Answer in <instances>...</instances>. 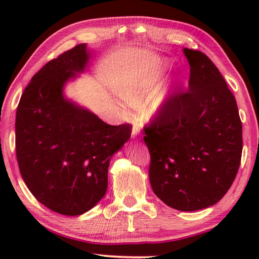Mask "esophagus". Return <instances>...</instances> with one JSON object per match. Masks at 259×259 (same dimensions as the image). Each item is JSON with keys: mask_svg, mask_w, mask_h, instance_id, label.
<instances>
[{"mask_svg": "<svg viewBox=\"0 0 259 259\" xmlns=\"http://www.w3.org/2000/svg\"><path fill=\"white\" fill-rule=\"evenodd\" d=\"M131 138L133 139L140 138V129L138 128V126H134L133 133H131Z\"/></svg>", "mask_w": 259, "mask_h": 259, "instance_id": "1", "label": "esophagus"}]
</instances>
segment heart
<instances>
[{"label":"heart","mask_w":259,"mask_h":259,"mask_svg":"<svg viewBox=\"0 0 259 259\" xmlns=\"http://www.w3.org/2000/svg\"><path fill=\"white\" fill-rule=\"evenodd\" d=\"M166 66L168 65L165 63H161L155 68L136 72L126 78L120 89V97L125 104V107H123L125 114H130L129 107L140 109L145 103L146 113L151 117L161 115L168 108L179 84V78H174L157 85Z\"/></svg>","instance_id":"1"}]
</instances>
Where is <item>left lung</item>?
I'll use <instances>...</instances> for the list:
<instances>
[{
  "mask_svg": "<svg viewBox=\"0 0 259 259\" xmlns=\"http://www.w3.org/2000/svg\"><path fill=\"white\" fill-rule=\"evenodd\" d=\"M191 66L187 91L145 129L155 195L181 211L213 205L230 190L242 154V123L224 77L207 56L183 49Z\"/></svg>",
  "mask_w": 259,
  "mask_h": 259,
  "instance_id": "8db88e82",
  "label": "left lung"
}]
</instances>
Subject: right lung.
<instances>
[{"instance_id":"obj_1","label":"right lung","mask_w":259,"mask_h":259,"mask_svg":"<svg viewBox=\"0 0 259 259\" xmlns=\"http://www.w3.org/2000/svg\"><path fill=\"white\" fill-rule=\"evenodd\" d=\"M93 56L82 43L47 63L16 114L21 177L38 202L65 216L89 211L103 199L109 161L131 136L130 124L109 125L65 96L66 83L87 71Z\"/></svg>"}]
</instances>
